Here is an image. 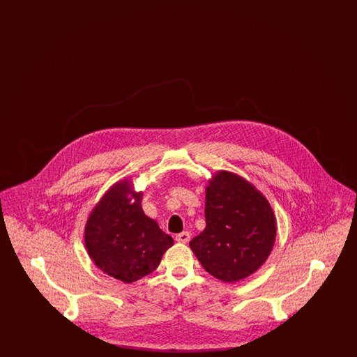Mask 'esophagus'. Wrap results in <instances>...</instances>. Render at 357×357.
<instances>
[{
  "mask_svg": "<svg viewBox=\"0 0 357 357\" xmlns=\"http://www.w3.org/2000/svg\"><path fill=\"white\" fill-rule=\"evenodd\" d=\"M175 239L181 243H187L190 241V233L188 231H183V233H179L175 236Z\"/></svg>",
  "mask_w": 357,
  "mask_h": 357,
  "instance_id": "esophagus-1",
  "label": "esophagus"
}]
</instances>
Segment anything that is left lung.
Segmentation results:
<instances>
[{"label": "left lung", "mask_w": 357, "mask_h": 357, "mask_svg": "<svg viewBox=\"0 0 357 357\" xmlns=\"http://www.w3.org/2000/svg\"><path fill=\"white\" fill-rule=\"evenodd\" d=\"M206 229L190 241L206 272L225 282L255 273L271 255L275 218L266 198L236 174L220 171L206 188Z\"/></svg>", "instance_id": "left-lung-1"}]
</instances>
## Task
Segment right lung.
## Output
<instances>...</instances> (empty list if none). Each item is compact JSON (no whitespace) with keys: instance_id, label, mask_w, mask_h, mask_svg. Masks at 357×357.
Instances as JSON below:
<instances>
[{"instance_id":"1","label":"right lung","mask_w":357,"mask_h":357,"mask_svg":"<svg viewBox=\"0 0 357 357\" xmlns=\"http://www.w3.org/2000/svg\"><path fill=\"white\" fill-rule=\"evenodd\" d=\"M128 182L111 187L91 213L85 226V246L92 261L108 275L126 284L153 273L174 245L158 223L144 215L140 195L131 204Z\"/></svg>"}]
</instances>
